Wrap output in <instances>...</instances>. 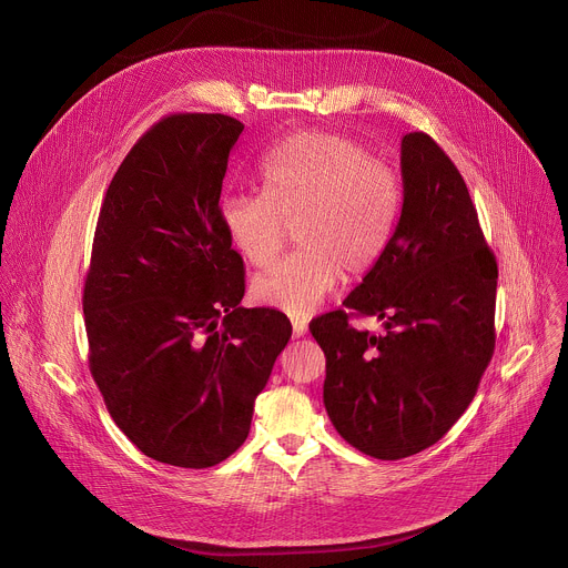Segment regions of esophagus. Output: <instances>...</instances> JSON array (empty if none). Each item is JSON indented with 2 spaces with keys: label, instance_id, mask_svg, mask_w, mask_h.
<instances>
[{
  "label": "esophagus",
  "instance_id": "obj_1",
  "mask_svg": "<svg viewBox=\"0 0 568 568\" xmlns=\"http://www.w3.org/2000/svg\"><path fill=\"white\" fill-rule=\"evenodd\" d=\"M292 328H294L296 337H303L307 333V321L305 318H294L292 321Z\"/></svg>",
  "mask_w": 568,
  "mask_h": 568
}]
</instances>
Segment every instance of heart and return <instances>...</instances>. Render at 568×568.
<instances>
[{
  "instance_id": "heart-1",
  "label": "heart",
  "mask_w": 568,
  "mask_h": 568,
  "mask_svg": "<svg viewBox=\"0 0 568 568\" xmlns=\"http://www.w3.org/2000/svg\"><path fill=\"white\" fill-rule=\"evenodd\" d=\"M263 193H233L220 217L233 250L263 267L294 224L298 250L252 281L254 296L292 316L310 314L342 281L384 258L402 213L397 173L362 143L326 132L298 134L261 164Z\"/></svg>"
}]
</instances>
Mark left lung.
Here are the masks:
<instances>
[{
	"instance_id": "obj_1",
	"label": "left lung",
	"mask_w": 568,
	"mask_h": 568,
	"mask_svg": "<svg viewBox=\"0 0 568 568\" xmlns=\"http://www.w3.org/2000/svg\"><path fill=\"white\" fill-rule=\"evenodd\" d=\"M399 164L404 200L388 252L346 310L310 323L335 429L382 460L414 456L452 429L497 339V258L458 169L425 132L404 134ZM353 313L382 317L385 335L353 329Z\"/></svg>"
}]
</instances>
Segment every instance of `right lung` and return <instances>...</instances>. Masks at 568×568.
I'll list each match as a JSON object with an SVG mask.
<instances>
[{"mask_svg": "<svg viewBox=\"0 0 568 568\" xmlns=\"http://www.w3.org/2000/svg\"><path fill=\"white\" fill-rule=\"evenodd\" d=\"M240 121L184 112L128 152L101 204L83 290L90 371L119 429L150 458L204 469L245 443L254 402L292 337L240 307L245 263L220 193Z\"/></svg>", "mask_w": 568, "mask_h": 568, "instance_id": "1", "label": "right lung"}]
</instances>
